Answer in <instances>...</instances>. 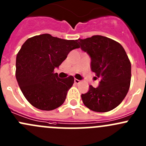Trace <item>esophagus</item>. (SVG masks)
I'll use <instances>...</instances> for the list:
<instances>
[{"label":"esophagus","instance_id":"1","mask_svg":"<svg viewBox=\"0 0 146 146\" xmlns=\"http://www.w3.org/2000/svg\"><path fill=\"white\" fill-rule=\"evenodd\" d=\"M74 82H75V83L78 84V83H80V80H78V79H75V80H74Z\"/></svg>","mask_w":146,"mask_h":146}]
</instances>
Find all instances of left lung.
<instances>
[{"mask_svg": "<svg viewBox=\"0 0 146 146\" xmlns=\"http://www.w3.org/2000/svg\"><path fill=\"white\" fill-rule=\"evenodd\" d=\"M82 51L91 58V70L100 79L98 88L90 85L82 94L83 104L92 111L106 112L117 107L129 90L131 65L119 42L101 35L77 40Z\"/></svg>", "mask_w": 146, "mask_h": 146, "instance_id": "obj_1", "label": "left lung"}]
</instances>
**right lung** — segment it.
I'll return each instance as SVG.
<instances>
[{"label":"right lung","instance_id":"right-lung-1","mask_svg":"<svg viewBox=\"0 0 146 146\" xmlns=\"http://www.w3.org/2000/svg\"><path fill=\"white\" fill-rule=\"evenodd\" d=\"M80 46L77 40H66L43 34L27 39L16 57L15 76L22 92L36 108L50 111L62 105L74 82L70 76L59 78L54 73L70 51Z\"/></svg>","mask_w":146,"mask_h":146}]
</instances>
